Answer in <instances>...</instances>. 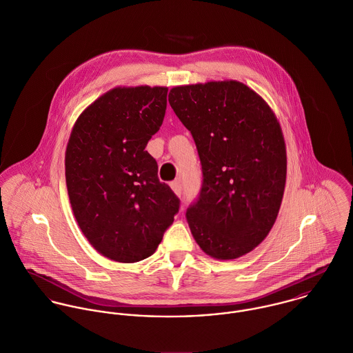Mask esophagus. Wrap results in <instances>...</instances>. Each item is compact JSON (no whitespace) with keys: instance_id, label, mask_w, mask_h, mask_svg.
I'll return each instance as SVG.
<instances>
[{"instance_id":"1","label":"esophagus","mask_w":353,"mask_h":353,"mask_svg":"<svg viewBox=\"0 0 353 353\" xmlns=\"http://www.w3.org/2000/svg\"><path fill=\"white\" fill-rule=\"evenodd\" d=\"M170 187H172V190L174 191V194L176 195H181V183H180V180H174V181H172L170 183Z\"/></svg>"}]
</instances>
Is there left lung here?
<instances>
[{
	"label": "left lung",
	"instance_id": "obj_1",
	"mask_svg": "<svg viewBox=\"0 0 353 353\" xmlns=\"http://www.w3.org/2000/svg\"><path fill=\"white\" fill-rule=\"evenodd\" d=\"M169 103L191 132L202 188L185 216L212 258H240L259 245L280 212L286 150L270 106L236 80L173 87Z\"/></svg>",
	"mask_w": 353,
	"mask_h": 353
}]
</instances>
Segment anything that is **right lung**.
Wrapping results in <instances>:
<instances>
[{
  "label": "right lung",
  "mask_w": 353,
  "mask_h": 353,
  "mask_svg": "<svg viewBox=\"0 0 353 353\" xmlns=\"http://www.w3.org/2000/svg\"><path fill=\"white\" fill-rule=\"evenodd\" d=\"M166 95V87H116L79 116L68 141L74 218L90 244L116 262L151 256L180 209L145 151L162 125Z\"/></svg>",
  "instance_id": "add662e5"
}]
</instances>
